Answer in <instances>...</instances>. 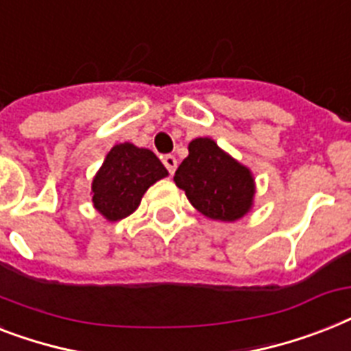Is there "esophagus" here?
I'll use <instances>...</instances> for the list:
<instances>
[{
	"label": "esophagus",
	"mask_w": 351,
	"mask_h": 351,
	"mask_svg": "<svg viewBox=\"0 0 351 351\" xmlns=\"http://www.w3.org/2000/svg\"><path fill=\"white\" fill-rule=\"evenodd\" d=\"M162 162H164V166H166V169L169 171V175H173L176 171V166H178V162H176V158L173 155H166L164 158H162Z\"/></svg>",
	"instance_id": "34e87169"
}]
</instances>
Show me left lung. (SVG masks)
Here are the masks:
<instances>
[{"label":"left lung","instance_id":"obj_1","mask_svg":"<svg viewBox=\"0 0 351 351\" xmlns=\"http://www.w3.org/2000/svg\"><path fill=\"white\" fill-rule=\"evenodd\" d=\"M175 184L210 220H240L254 202V176L249 167L207 136L189 142V155L176 169Z\"/></svg>","mask_w":351,"mask_h":351}]
</instances>
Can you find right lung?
Masks as SVG:
<instances>
[{
    "label": "right lung",
    "mask_w": 351,
    "mask_h": 351,
    "mask_svg": "<svg viewBox=\"0 0 351 351\" xmlns=\"http://www.w3.org/2000/svg\"><path fill=\"white\" fill-rule=\"evenodd\" d=\"M164 176H167V169L153 151L130 142L117 144L92 182L93 207L106 220H122L138 207L151 185Z\"/></svg>",
    "instance_id": "right-lung-1"
}]
</instances>
